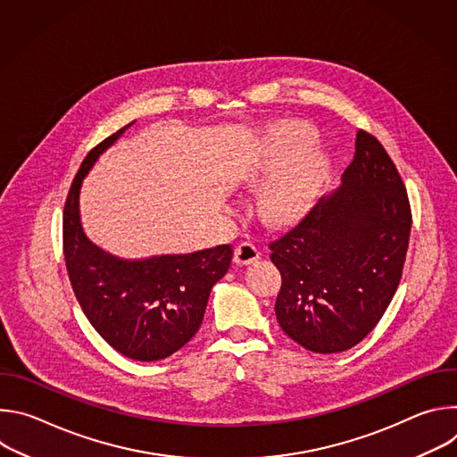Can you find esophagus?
<instances>
[{"instance_id": "1", "label": "esophagus", "mask_w": 457, "mask_h": 457, "mask_svg": "<svg viewBox=\"0 0 457 457\" xmlns=\"http://www.w3.org/2000/svg\"><path fill=\"white\" fill-rule=\"evenodd\" d=\"M258 256H260V253H258V249H256L253 244L242 242V244H238V245L235 247L233 262H235L237 266H249V264L256 262Z\"/></svg>"}]
</instances>
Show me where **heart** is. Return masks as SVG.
Listing matches in <instances>:
<instances>
[{"mask_svg": "<svg viewBox=\"0 0 457 457\" xmlns=\"http://www.w3.org/2000/svg\"><path fill=\"white\" fill-rule=\"evenodd\" d=\"M312 141L307 126L287 128L282 139L286 157H293L291 164L271 182L262 201V215L266 220L282 224L298 219L312 204L320 182L328 170V159L316 148L303 150Z\"/></svg>", "mask_w": 457, "mask_h": 457, "instance_id": "obj_1", "label": "heart"}]
</instances>
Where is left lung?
<instances>
[{
    "label": "left lung",
    "instance_id": "obj_1",
    "mask_svg": "<svg viewBox=\"0 0 457 457\" xmlns=\"http://www.w3.org/2000/svg\"><path fill=\"white\" fill-rule=\"evenodd\" d=\"M411 226L407 189L393 159L360 129L342 186L270 244L282 275L275 312L284 333L320 354L360 344L400 286Z\"/></svg>",
    "mask_w": 457,
    "mask_h": 457
}]
</instances>
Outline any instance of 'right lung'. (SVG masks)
Masks as SVG:
<instances>
[{"label": "right lung", "mask_w": 457, "mask_h": 457, "mask_svg": "<svg viewBox=\"0 0 457 457\" xmlns=\"http://www.w3.org/2000/svg\"><path fill=\"white\" fill-rule=\"evenodd\" d=\"M132 124L85 157L64 203L62 253L76 298L94 329L126 358L157 361L199 331L212 287L228 273L233 249L222 244L187 254L122 260L87 238L79 217L83 179Z\"/></svg>", "instance_id": "1"}]
</instances>
